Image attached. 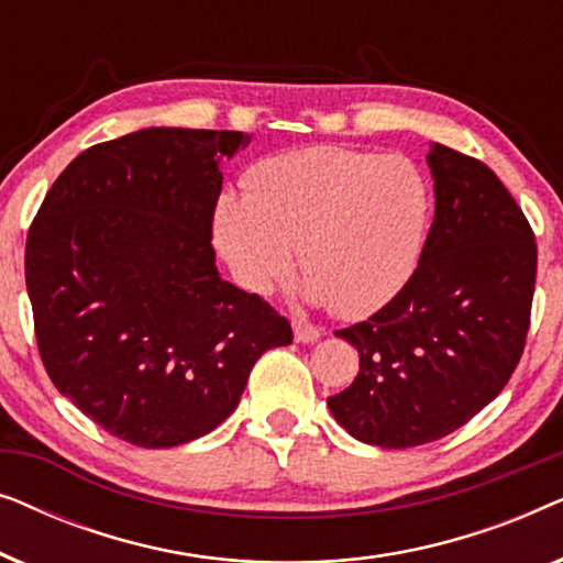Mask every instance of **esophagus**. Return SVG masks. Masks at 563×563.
<instances>
[{"mask_svg":"<svg viewBox=\"0 0 563 563\" xmlns=\"http://www.w3.org/2000/svg\"><path fill=\"white\" fill-rule=\"evenodd\" d=\"M291 328H295V338L299 343H314V341H320V335H322L320 328H314L307 320H299V318L291 320Z\"/></svg>","mask_w":563,"mask_h":563,"instance_id":"34e87169","label":"esophagus"}]
</instances>
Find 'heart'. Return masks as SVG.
Here are the masks:
<instances>
[{"label":"heart","instance_id":"b5f03b06","mask_svg":"<svg viewBox=\"0 0 563 563\" xmlns=\"http://www.w3.org/2000/svg\"><path fill=\"white\" fill-rule=\"evenodd\" d=\"M430 197L412 161L314 145L264 158L222 197L214 238L243 287L266 295L297 249L307 295L341 318L387 305L418 266Z\"/></svg>","mask_w":563,"mask_h":563}]
</instances>
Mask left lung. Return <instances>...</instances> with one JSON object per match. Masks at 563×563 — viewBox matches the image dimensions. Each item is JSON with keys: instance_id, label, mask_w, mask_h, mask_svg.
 Here are the masks:
<instances>
[{"instance_id": "obj_1", "label": "left lung", "mask_w": 563, "mask_h": 563, "mask_svg": "<svg viewBox=\"0 0 563 563\" xmlns=\"http://www.w3.org/2000/svg\"><path fill=\"white\" fill-rule=\"evenodd\" d=\"M435 218L420 264L379 312L335 330L358 376L328 397L358 441L410 449L482 412L518 366L533 305V228L479 158L433 143Z\"/></svg>"}]
</instances>
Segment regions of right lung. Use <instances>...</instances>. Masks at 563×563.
Returning <instances> with one entry per match:
<instances>
[{"instance_id": "obj_1", "label": "right lung", "mask_w": 563, "mask_h": 563, "mask_svg": "<svg viewBox=\"0 0 563 563\" xmlns=\"http://www.w3.org/2000/svg\"><path fill=\"white\" fill-rule=\"evenodd\" d=\"M235 130L145 128L79 153L25 245L37 351L60 395L143 449L202 438L291 325L214 266L220 161Z\"/></svg>"}]
</instances>
